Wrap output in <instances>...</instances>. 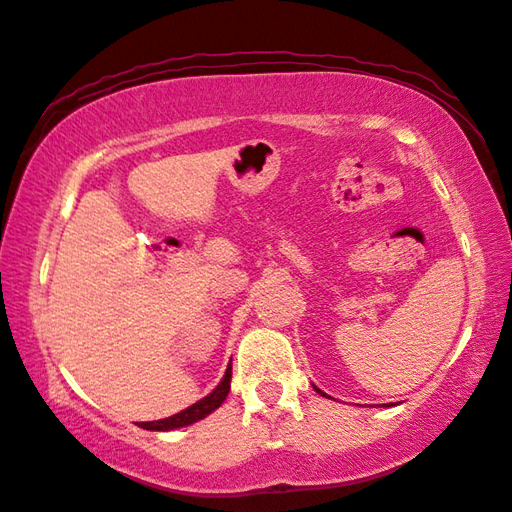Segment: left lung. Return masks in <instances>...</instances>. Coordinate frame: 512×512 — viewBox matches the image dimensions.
Listing matches in <instances>:
<instances>
[{
	"label": "left lung",
	"mask_w": 512,
	"mask_h": 512,
	"mask_svg": "<svg viewBox=\"0 0 512 512\" xmlns=\"http://www.w3.org/2000/svg\"><path fill=\"white\" fill-rule=\"evenodd\" d=\"M314 387V391H317V394H321V396H328V394H325V391H321L317 385H312ZM389 405H394V402H389ZM383 407H387V405H383Z\"/></svg>",
	"instance_id": "obj_1"
}]
</instances>
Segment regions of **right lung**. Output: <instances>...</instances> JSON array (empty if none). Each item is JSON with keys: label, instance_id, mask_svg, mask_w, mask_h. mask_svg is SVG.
I'll list each match as a JSON object with an SVG mask.
<instances>
[{"label": "right lung", "instance_id": "obj_1", "mask_svg": "<svg viewBox=\"0 0 512 512\" xmlns=\"http://www.w3.org/2000/svg\"><path fill=\"white\" fill-rule=\"evenodd\" d=\"M231 374H233V365L228 363L224 378L220 380V385H217L209 396H204L202 400L195 402V405L182 409L180 413H173V416H169V418L154 420V422H140L138 427L147 429V431H173V429H180V427H189V424L206 418L209 413H213L226 400L228 391H231Z\"/></svg>", "mask_w": 512, "mask_h": 512}]
</instances>
